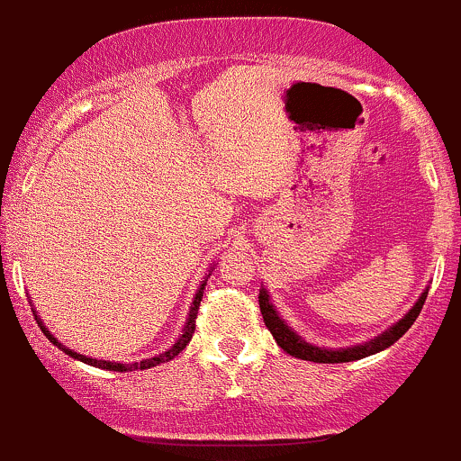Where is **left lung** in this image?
<instances>
[{
  "label": "left lung",
  "instance_id": "left-lung-1",
  "mask_svg": "<svg viewBox=\"0 0 461 461\" xmlns=\"http://www.w3.org/2000/svg\"><path fill=\"white\" fill-rule=\"evenodd\" d=\"M426 295H429V292H424L422 298L415 303V307L411 309V312L406 313V316L402 318L400 322L393 324L389 331H384L382 336H377L375 340L366 342V345L348 347V348H342V351H329V348L313 347V345H309V342H304L300 336H295L292 329H289L287 324H285L283 320L278 318V313L274 312V304L269 303V295H267V292H265V289L258 295V303H260V313H263L265 324H267L271 336H274V340L278 342V347L283 348L285 353L298 357V360L322 362V365H336V362H353V360H360V357L373 356V353L384 351L386 347H391L393 342L400 340V338L404 336L406 331H409L411 324L418 320L420 312H422V307H424Z\"/></svg>",
  "mask_w": 461,
  "mask_h": 461
}]
</instances>
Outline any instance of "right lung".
<instances>
[{
    "mask_svg": "<svg viewBox=\"0 0 461 461\" xmlns=\"http://www.w3.org/2000/svg\"><path fill=\"white\" fill-rule=\"evenodd\" d=\"M203 289H205V283H203V285H201V289H198V292H196V298H194V303H192V309H190V316H187L185 329H183L181 338H178V340L174 342V347H172V348H167V351H166V353H161V356H157V357H148V360H143V362H134V365H121V362L92 360V357L79 356V353L70 351V348H66L64 345H59V342H57L55 338L50 336V331H46V327H43V324L39 322V318H37V316H35V320H37V324H39V327H41V331L46 333V338H48V340L52 342V345H57V347H59V348H64V351L68 353V356L77 357V360L86 362V365L99 366V369H105V371H137V369H149V366H157V365H161V362H169V360H174V357H176L178 353H181L183 348L187 347V342L192 340V333H194V329H196V324H194V322H196V313H198V304H201V298H203Z\"/></svg>",
    "mask_w": 461,
    "mask_h": 461,
    "instance_id": "right-lung-1",
    "label": "right lung"
}]
</instances>
